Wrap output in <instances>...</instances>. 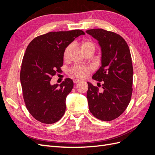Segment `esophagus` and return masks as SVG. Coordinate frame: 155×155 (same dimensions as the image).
<instances>
[{
  "label": "esophagus",
  "instance_id": "obj_1",
  "mask_svg": "<svg viewBox=\"0 0 155 155\" xmlns=\"http://www.w3.org/2000/svg\"><path fill=\"white\" fill-rule=\"evenodd\" d=\"M79 82H81V80H79V79H74V83L75 84L78 83H79Z\"/></svg>",
  "mask_w": 155,
  "mask_h": 155
}]
</instances>
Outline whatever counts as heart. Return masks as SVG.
<instances>
[{"instance_id": "heart-1", "label": "heart", "mask_w": 155, "mask_h": 155, "mask_svg": "<svg viewBox=\"0 0 155 155\" xmlns=\"http://www.w3.org/2000/svg\"><path fill=\"white\" fill-rule=\"evenodd\" d=\"M73 47V45H69L66 49L64 50V58L65 59H67L70 55V51H71ZM95 45L93 42L91 41H83L81 44V48L82 50L86 52V51L92 50H95ZM91 68L90 67H85V66H75L70 69V73H71L73 76L79 78H85L88 74V72L91 71Z\"/></svg>"}]
</instances>
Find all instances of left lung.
I'll use <instances>...</instances> for the list:
<instances>
[{"label":"left lung","instance_id":"obj_1","mask_svg":"<svg viewBox=\"0 0 155 155\" xmlns=\"http://www.w3.org/2000/svg\"><path fill=\"white\" fill-rule=\"evenodd\" d=\"M86 32L98 41L101 50V66L92 79L103 83V90L87 82L89 110L97 119L111 121L125 111L132 96L133 68L130 50L123 37L114 32L99 28Z\"/></svg>","mask_w":155,"mask_h":155}]
</instances>
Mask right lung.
<instances>
[{
	"instance_id": "right-lung-1",
	"label": "right lung",
	"mask_w": 155,
	"mask_h": 155,
	"mask_svg": "<svg viewBox=\"0 0 155 155\" xmlns=\"http://www.w3.org/2000/svg\"><path fill=\"white\" fill-rule=\"evenodd\" d=\"M81 35L85 32L80 30L48 32L27 46L20 73L23 98L30 114L41 123H55L64 114L73 81L66 78L59 86L51 85L50 80L61 71L64 50Z\"/></svg>"
}]
</instances>
